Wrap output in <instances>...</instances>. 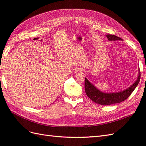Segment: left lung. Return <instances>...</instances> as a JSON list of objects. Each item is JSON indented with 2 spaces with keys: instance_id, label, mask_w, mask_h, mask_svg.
<instances>
[{
  "instance_id": "1",
  "label": "left lung",
  "mask_w": 146,
  "mask_h": 146,
  "mask_svg": "<svg viewBox=\"0 0 146 146\" xmlns=\"http://www.w3.org/2000/svg\"><path fill=\"white\" fill-rule=\"evenodd\" d=\"M109 41H122V39L115 35H107ZM138 76L135 82L125 90L117 92H104L98 90L93 84L86 78L85 79V90L88 98L95 103L102 105H109L122 102L127 99L135 90L140 80L141 74L138 69Z\"/></svg>"
}]
</instances>
